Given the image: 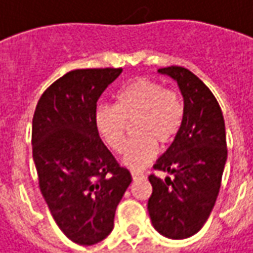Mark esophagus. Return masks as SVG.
I'll return each instance as SVG.
<instances>
[{"mask_svg": "<svg viewBox=\"0 0 253 253\" xmlns=\"http://www.w3.org/2000/svg\"><path fill=\"white\" fill-rule=\"evenodd\" d=\"M131 177H133V180H136V179H141V177H144V174L139 170H131Z\"/></svg>", "mask_w": 253, "mask_h": 253, "instance_id": "34e87169", "label": "esophagus"}]
</instances>
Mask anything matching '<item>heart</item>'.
Returning a JSON list of instances; mask_svg holds the SVG:
<instances>
[{"instance_id": "b5f03b06", "label": "heart", "mask_w": 253, "mask_h": 253, "mask_svg": "<svg viewBox=\"0 0 253 253\" xmlns=\"http://www.w3.org/2000/svg\"><path fill=\"white\" fill-rule=\"evenodd\" d=\"M183 103L177 93L163 84L141 77L126 84L114 98V106H98L94 123L104 143L120 153L126 143L127 125L133 127L134 139L127 144L123 165L139 170L152 163L159 152L157 141L169 144L183 122Z\"/></svg>"}]
</instances>
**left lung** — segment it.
I'll use <instances>...</instances> for the list:
<instances>
[{
  "instance_id": "1",
  "label": "left lung",
  "mask_w": 253,
  "mask_h": 253,
  "mask_svg": "<svg viewBox=\"0 0 253 253\" xmlns=\"http://www.w3.org/2000/svg\"><path fill=\"white\" fill-rule=\"evenodd\" d=\"M157 73L177 83L185 113L179 133L153 166L171 177L149 176L147 211L160 235L186 239L202 229L215 206L228 159L225 120L212 91L192 71L171 66Z\"/></svg>"
}]
</instances>
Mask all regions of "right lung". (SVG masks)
I'll list each match as a JSON object with an SVG mask.
<instances>
[{
  "label": "right lung",
  "mask_w": 253,
  "mask_h": 253,
  "mask_svg": "<svg viewBox=\"0 0 253 253\" xmlns=\"http://www.w3.org/2000/svg\"><path fill=\"white\" fill-rule=\"evenodd\" d=\"M122 68L73 70L44 91L33 117V159L42 198L70 241L94 245L110 235L131 183L100 139L97 101Z\"/></svg>",
  "instance_id": "add662e5"
}]
</instances>
